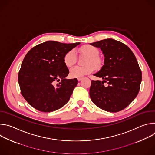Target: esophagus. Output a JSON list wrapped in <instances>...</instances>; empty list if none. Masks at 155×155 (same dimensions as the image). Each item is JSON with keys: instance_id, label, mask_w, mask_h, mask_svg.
I'll return each mask as SVG.
<instances>
[{"instance_id": "34e87169", "label": "esophagus", "mask_w": 155, "mask_h": 155, "mask_svg": "<svg viewBox=\"0 0 155 155\" xmlns=\"http://www.w3.org/2000/svg\"><path fill=\"white\" fill-rule=\"evenodd\" d=\"M82 79H83V78H78V81H81Z\"/></svg>"}]
</instances>
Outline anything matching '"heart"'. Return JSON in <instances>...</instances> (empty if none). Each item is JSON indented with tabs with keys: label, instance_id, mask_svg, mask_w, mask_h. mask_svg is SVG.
<instances>
[{
	"label": "heart",
	"instance_id": "b5f03b06",
	"mask_svg": "<svg viewBox=\"0 0 155 155\" xmlns=\"http://www.w3.org/2000/svg\"><path fill=\"white\" fill-rule=\"evenodd\" d=\"M82 56H86L84 60V67L74 66L70 69L69 76L72 78H82L84 75L91 74L94 68L98 69L101 65V60L99 57V50L91 45H84L79 50ZM77 60V57L74 50H72L66 53L63 58V62L66 67L69 68L74 65Z\"/></svg>",
	"mask_w": 155,
	"mask_h": 155
}]
</instances>
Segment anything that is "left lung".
I'll return each mask as SVG.
<instances>
[{
  "label": "left lung",
  "mask_w": 155,
  "mask_h": 155,
  "mask_svg": "<svg viewBox=\"0 0 155 155\" xmlns=\"http://www.w3.org/2000/svg\"><path fill=\"white\" fill-rule=\"evenodd\" d=\"M91 45L100 48L105 57L102 67L94 74L103 80L91 81V99L105 111H121L136 98L140 90L142 72L136 56L125 44L112 38Z\"/></svg>",
  "instance_id": "8db88e82"
}]
</instances>
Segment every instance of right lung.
<instances>
[{
	"mask_svg": "<svg viewBox=\"0 0 155 155\" xmlns=\"http://www.w3.org/2000/svg\"><path fill=\"white\" fill-rule=\"evenodd\" d=\"M80 43L47 41L26 54L18 80L22 96L32 107L42 112H51L69 101L78 80L65 79L69 71L63 58Z\"/></svg>",
	"mask_w": 155,
	"mask_h": 155,
	"instance_id": "obj_1",
	"label": "right lung"
}]
</instances>
